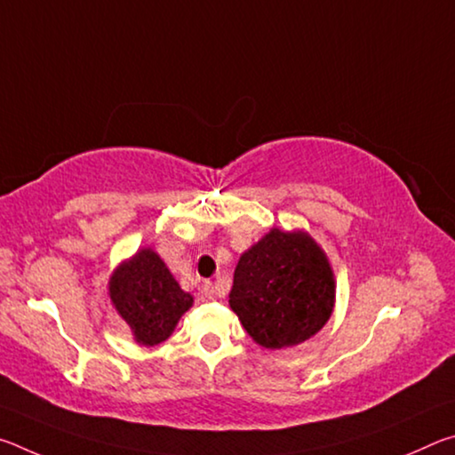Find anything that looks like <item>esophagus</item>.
I'll return each mask as SVG.
<instances>
[{
  "mask_svg": "<svg viewBox=\"0 0 455 455\" xmlns=\"http://www.w3.org/2000/svg\"><path fill=\"white\" fill-rule=\"evenodd\" d=\"M203 297L204 301H214V299H217V287H214V283L206 281L203 284Z\"/></svg>",
  "mask_w": 455,
  "mask_h": 455,
  "instance_id": "1",
  "label": "esophagus"
}]
</instances>
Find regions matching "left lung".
Returning <instances> with one entry per match:
<instances>
[{
    "label": "left lung",
    "mask_w": 455,
    "mask_h": 455,
    "mask_svg": "<svg viewBox=\"0 0 455 455\" xmlns=\"http://www.w3.org/2000/svg\"><path fill=\"white\" fill-rule=\"evenodd\" d=\"M228 305L252 341L292 347L319 333L333 313V268L303 230L271 228L238 259Z\"/></svg>",
    "instance_id": "obj_1"
}]
</instances>
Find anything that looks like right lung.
<instances>
[{"instance_id":"1","label":"right lung","mask_w":455,"mask_h":455,"mask_svg":"<svg viewBox=\"0 0 455 455\" xmlns=\"http://www.w3.org/2000/svg\"><path fill=\"white\" fill-rule=\"evenodd\" d=\"M108 289L112 305L128 323L136 341L148 347L166 341L192 307V295L180 289L152 249H140L124 260L112 273Z\"/></svg>"}]
</instances>
